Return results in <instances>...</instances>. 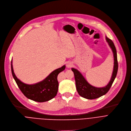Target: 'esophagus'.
Wrapping results in <instances>:
<instances>
[{
    "label": "esophagus",
    "mask_w": 131,
    "mask_h": 131,
    "mask_svg": "<svg viewBox=\"0 0 131 131\" xmlns=\"http://www.w3.org/2000/svg\"><path fill=\"white\" fill-rule=\"evenodd\" d=\"M73 66V64L72 62H68L67 63V67L68 68H71Z\"/></svg>",
    "instance_id": "obj_1"
}]
</instances>
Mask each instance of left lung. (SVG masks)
Returning a JSON list of instances; mask_svg holds the SVG:
<instances>
[{
  "instance_id": "left-lung-1",
  "label": "left lung",
  "mask_w": 131,
  "mask_h": 131,
  "mask_svg": "<svg viewBox=\"0 0 131 131\" xmlns=\"http://www.w3.org/2000/svg\"><path fill=\"white\" fill-rule=\"evenodd\" d=\"M106 39L112 49L114 57V66L113 74L111 81L107 86L102 88H97L92 86L87 82L79 71L75 69L72 68V71L74 74L77 91L80 95L85 99L89 100L95 99L105 94L110 89L116 77L118 69L116 49L113 42L111 39L107 37L106 38Z\"/></svg>"
}]
</instances>
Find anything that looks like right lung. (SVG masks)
Instances as JSON below:
<instances>
[{"label": "right lung", "instance_id": "obj_1", "mask_svg": "<svg viewBox=\"0 0 131 131\" xmlns=\"http://www.w3.org/2000/svg\"><path fill=\"white\" fill-rule=\"evenodd\" d=\"M12 62L11 61L13 77L18 88L26 97L36 102H44L52 99L56 95L59 85L57 76L65 69V66L52 72L43 81L36 84L27 85L16 77L13 71Z\"/></svg>", "mask_w": 131, "mask_h": 131}]
</instances>
